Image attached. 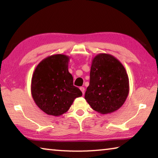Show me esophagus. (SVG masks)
Segmentation results:
<instances>
[{
  "mask_svg": "<svg viewBox=\"0 0 158 158\" xmlns=\"http://www.w3.org/2000/svg\"><path fill=\"white\" fill-rule=\"evenodd\" d=\"M79 89H80V90H81V91L82 92V94H83V95H84V93H85V88H84V87L81 86Z\"/></svg>",
  "mask_w": 158,
  "mask_h": 158,
  "instance_id": "obj_1",
  "label": "esophagus"
}]
</instances>
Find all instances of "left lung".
<instances>
[{
  "label": "left lung",
  "instance_id": "left-lung-1",
  "mask_svg": "<svg viewBox=\"0 0 158 158\" xmlns=\"http://www.w3.org/2000/svg\"><path fill=\"white\" fill-rule=\"evenodd\" d=\"M129 87L127 72L118 60L107 54L94 57L85 99L95 111L107 114L118 110L126 101Z\"/></svg>",
  "mask_w": 158,
  "mask_h": 158
}]
</instances>
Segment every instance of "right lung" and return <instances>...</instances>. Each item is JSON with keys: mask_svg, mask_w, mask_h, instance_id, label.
I'll use <instances>...</instances> for the list:
<instances>
[{"mask_svg": "<svg viewBox=\"0 0 158 158\" xmlns=\"http://www.w3.org/2000/svg\"><path fill=\"white\" fill-rule=\"evenodd\" d=\"M69 57L54 55L36 67L31 80V94L36 104L46 114L59 116L66 112L76 98L82 96L73 85L68 71Z\"/></svg>", "mask_w": 158, "mask_h": 158, "instance_id": "1", "label": "right lung"}]
</instances>
